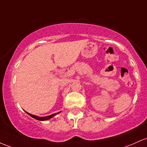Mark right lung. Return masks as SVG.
I'll list each match as a JSON object with an SVG mask.
<instances>
[{
  "mask_svg": "<svg viewBox=\"0 0 147 147\" xmlns=\"http://www.w3.org/2000/svg\"><path fill=\"white\" fill-rule=\"evenodd\" d=\"M26 112L29 116H30V117H33V118L37 119V120H38V121H47V120H49V119L52 118V117H54V116L56 115V114H59V113H61V112H59L56 113V114H51V115L47 116V117H37V116L33 115V114H29V113H28L27 112Z\"/></svg>",
  "mask_w": 147,
  "mask_h": 147,
  "instance_id": "obj_1",
  "label": "right lung"
}]
</instances>
